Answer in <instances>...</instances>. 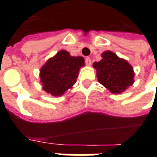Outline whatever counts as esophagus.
<instances>
[{
	"label": "esophagus",
	"instance_id": "1",
	"mask_svg": "<svg viewBox=\"0 0 157 157\" xmlns=\"http://www.w3.org/2000/svg\"><path fill=\"white\" fill-rule=\"evenodd\" d=\"M86 64L87 65V66H90V65H91L90 58H89V57L86 58Z\"/></svg>",
	"mask_w": 157,
	"mask_h": 157
}]
</instances>
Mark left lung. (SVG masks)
Here are the masks:
<instances>
[{
    "label": "left lung",
    "instance_id": "obj_1",
    "mask_svg": "<svg viewBox=\"0 0 157 157\" xmlns=\"http://www.w3.org/2000/svg\"><path fill=\"white\" fill-rule=\"evenodd\" d=\"M102 59L94 62L98 82L115 94L124 92L134 82L133 67L125 59L117 56L112 51L107 50L101 54Z\"/></svg>",
    "mask_w": 157,
    "mask_h": 157
}]
</instances>
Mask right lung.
I'll list each match as a JSON object with an SVG mask.
<instances>
[{
  "instance_id": "obj_1",
  "label": "right lung",
  "mask_w": 157,
  "mask_h": 157,
  "mask_svg": "<svg viewBox=\"0 0 157 157\" xmlns=\"http://www.w3.org/2000/svg\"><path fill=\"white\" fill-rule=\"evenodd\" d=\"M84 66L82 57L71 56L67 50H60L40 68L42 89L54 97L63 95L76 83L80 68Z\"/></svg>"
}]
</instances>
